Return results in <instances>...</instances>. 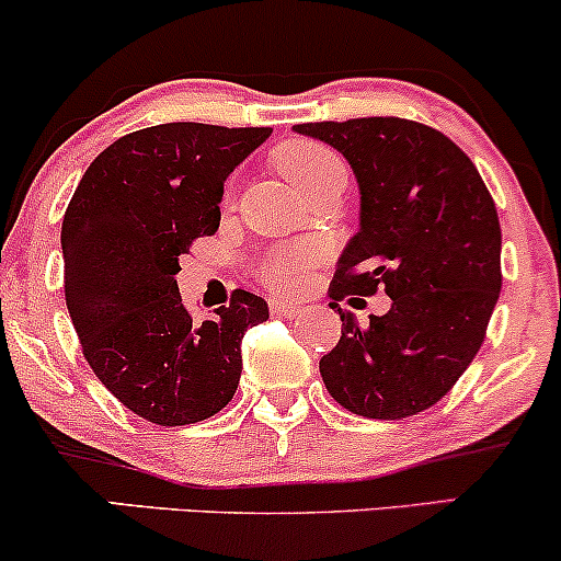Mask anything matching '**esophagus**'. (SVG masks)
<instances>
[{
	"mask_svg": "<svg viewBox=\"0 0 561 561\" xmlns=\"http://www.w3.org/2000/svg\"><path fill=\"white\" fill-rule=\"evenodd\" d=\"M268 311H272L274 317L293 319L302 311V306H300V302H287V300H268Z\"/></svg>",
	"mask_w": 561,
	"mask_h": 561,
	"instance_id": "1",
	"label": "esophagus"
}]
</instances>
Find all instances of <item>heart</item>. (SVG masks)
<instances>
[{
	"mask_svg": "<svg viewBox=\"0 0 561 561\" xmlns=\"http://www.w3.org/2000/svg\"><path fill=\"white\" fill-rule=\"evenodd\" d=\"M276 165L306 197L332 184H345L347 169L343 158L327 145L311 139H295L276 150ZM321 253L311 242L279 244L266 250L253 263L255 279L272 293H289L319 266Z\"/></svg>",
	"mask_w": 561,
	"mask_h": 561,
	"instance_id": "1",
	"label": "heart"
}]
</instances>
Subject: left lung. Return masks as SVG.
Instances as JSON below:
<instances>
[{"mask_svg":"<svg viewBox=\"0 0 561 561\" xmlns=\"http://www.w3.org/2000/svg\"><path fill=\"white\" fill-rule=\"evenodd\" d=\"M340 150L362 186V231L330 285L343 319L319 362L327 390L366 420H403L454 388L485 340L501 293V224L472 160L416 121L298 124ZM391 295L385 318L362 328L339 308L351 294Z\"/></svg>","mask_w":561,"mask_h":561,"instance_id":"left-lung-1","label":"left lung"}]
</instances>
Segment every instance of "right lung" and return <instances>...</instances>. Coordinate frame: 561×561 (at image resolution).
<instances>
[{"label": "right lung", "mask_w": 561, "mask_h": 561, "mask_svg": "<svg viewBox=\"0 0 561 561\" xmlns=\"http://www.w3.org/2000/svg\"><path fill=\"white\" fill-rule=\"evenodd\" d=\"M268 134L192 121L139 128L94 158L68 203L62 285L83 358L160 427L218 414L240 385L244 332L268 319L266 300L244 289L192 319L173 279L192 242L216 234L227 176Z\"/></svg>", "instance_id": "obj_1"}]
</instances>
